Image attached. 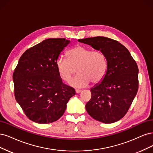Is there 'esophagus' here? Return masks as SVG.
Returning a JSON list of instances; mask_svg holds the SVG:
<instances>
[{
	"mask_svg": "<svg viewBox=\"0 0 153 153\" xmlns=\"http://www.w3.org/2000/svg\"><path fill=\"white\" fill-rule=\"evenodd\" d=\"M82 91L81 90H76V93H81Z\"/></svg>",
	"mask_w": 153,
	"mask_h": 153,
	"instance_id": "34e87169",
	"label": "esophagus"
}]
</instances>
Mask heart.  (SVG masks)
I'll return each mask as SVG.
<instances>
[{
  "label": "heart",
  "mask_w": 153,
  "mask_h": 153,
  "mask_svg": "<svg viewBox=\"0 0 153 153\" xmlns=\"http://www.w3.org/2000/svg\"><path fill=\"white\" fill-rule=\"evenodd\" d=\"M67 60L63 57L57 59L56 69L62 80L69 82L76 68L78 74L70 82L74 87H85L90 81L98 83L106 74L107 59L101 51H92L90 48L77 46L67 52Z\"/></svg>",
  "instance_id": "heart-1"
}]
</instances>
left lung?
I'll return each instance as SVG.
<instances>
[{
  "label": "left lung",
  "instance_id": "1",
  "mask_svg": "<svg viewBox=\"0 0 153 153\" xmlns=\"http://www.w3.org/2000/svg\"><path fill=\"white\" fill-rule=\"evenodd\" d=\"M78 41L102 51L107 62L105 77L91 88L86 111L102 123L119 121L128 111L138 91L139 68L135 61L123 44L113 39L98 36Z\"/></svg>",
  "mask_w": 153,
  "mask_h": 153
}]
</instances>
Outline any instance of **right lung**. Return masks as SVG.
<instances>
[{"label":"right lung","instance_id":"obj_1","mask_svg":"<svg viewBox=\"0 0 153 153\" xmlns=\"http://www.w3.org/2000/svg\"><path fill=\"white\" fill-rule=\"evenodd\" d=\"M65 39H47L22 55L14 71V96L25 115L40 124L56 121L65 112L75 90L62 82L56 66L68 44Z\"/></svg>","mask_w":153,"mask_h":153}]
</instances>
